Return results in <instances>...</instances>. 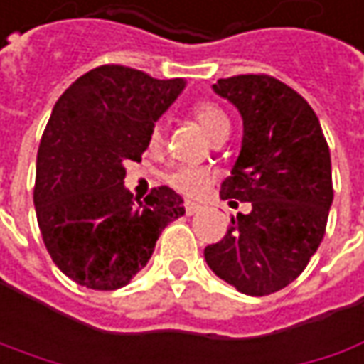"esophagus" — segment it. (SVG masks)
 I'll return each mask as SVG.
<instances>
[{"label":"esophagus","instance_id":"1","mask_svg":"<svg viewBox=\"0 0 364 364\" xmlns=\"http://www.w3.org/2000/svg\"><path fill=\"white\" fill-rule=\"evenodd\" d=\"M198 212H201V205H198V203H185V213L187 215H196Z\"/></svg>","mask_w":364,"mask_h":364}]
</instances>
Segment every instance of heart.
<instances>
[{"mask_svg":"<svg viewBox=\"0 0 364 364\" xmlns=\"http://www.w3.org/2000/svg\"><path fill=\"white\" fill-rule=\"evenodd\" d=\"M193 118L198 119L201 130L210 136L212 140L218 138V136L228 134L230 132L228 114L212 102L198 103L193 107ZM161 142H163V132H161V126L156 124V126H152L149 144H151V149H159ZM166 181L171 183V187H175L183 196L199 198L210 187V173L205 168H199V166H179V168H175L168 175Z\"/></svg>","mask_w":364,"mask_h":364,"instance_id":"1","label":"heart"}]
</instances>
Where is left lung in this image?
I'll use <instances>...</instances> for the list:
<instances>
[{
    "label": "left lung",
    "mask_w": 364,
    "mask_h": 364,
    "mask_svg": "<svg viewBox=\"0 0 364 364\" xmlns=\"http://www.w3.org/2000/svg\"><path fill=\"white\" fill-rule=\"evenodd\" d=\"M212 89L245 126L220 196L250 201L252 210L232 218L228 234L203 257L240 293L269 295L301 275L324 238L334 198L330 151L309 103L273 77L238 75Z\"/></svg>",
    "instance_id": "obj_1"
}]
</instances>
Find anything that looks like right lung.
<instances>
[{
  "label": "right lung",
  "instance_id": "add662e5",
  "mask_svg": "<svg viewBox=\"0 0 364 364\" xmlns=\"http://www.w3.org/2000/svg\"><path fill=\"white\" fill-rule=\"evenodd\" d=\"M183 89V79L103 65L55 103L36 156L34 208L48 255L75 283L97 291L128 285L166 224L185 213L171 187L140 201L124 185V165L140 161L154 122Z\"/></svg>",
  "mask_w": 364,
  "mask_h": 364
}]
</instances>
